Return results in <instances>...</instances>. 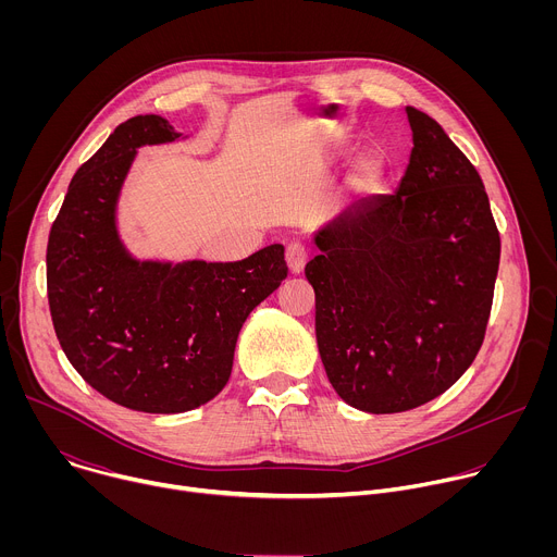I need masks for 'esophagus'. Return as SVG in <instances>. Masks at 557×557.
I'll return each instance as SVG.
<instances>
[{
    "label": "esophagus",
    "instance_id": "esophagus-1",
    "mask_svg": "<svg viewBox=\"0 0 557 557\" xmlns=\"http://www.w3.org/2000/svg\"><path fill=\"white\" fill-rule=\"evenodd\" d=\"M306 260H308V253H306V249L299 243H290L286 247V264H288L290 273L299 275L304 271V267H306Z\"/></svg>",
    "mask_w": 557,
    "mask_h": 557
}]
</instances>
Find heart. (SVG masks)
I'll list each match as a JSON object with an SVG mask.
<instances>
[{"instance_id": "1", "label": "heart", "mask_w": 557, "mask_h": 557, "mask_svg": "<svg viewBox=\"0 0 557 557\" xmlns=\"http://www.w3.org/2000/svg\"><path fill=\"white\" fill-rule=\"evenodd\" d=\"M385 176V163L379 153H361L348 176V183L359 194L374 191Z\"/></svg>"}]
</instances>
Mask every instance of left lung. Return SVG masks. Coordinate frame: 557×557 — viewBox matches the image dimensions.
Here are the masks:
<instances>
[{
  "mask_svg": "<svg viewBox=\"0 0 557 557\" xmlns=\"http://www.w3.org/2000/svg\"><path fill=\"white\" fill-rule=\"evenodd\" d=\"M394 196L363 198L312 235L304 273L329 381L370 414L419 408L479 355L492 312L500 235L485 185L425 112Z\"/></svg>",
  "mask_w": 557,
  "mask_h": 557,
  "instance_id": "1",
  "label": "left lung"
}]
</instances>
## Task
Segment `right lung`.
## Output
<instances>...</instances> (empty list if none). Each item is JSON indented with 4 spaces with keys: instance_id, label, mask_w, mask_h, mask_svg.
Instances as JSON below:
<instances>
[{
    "instance_id": "right-lung-1",
    "label": "right lung",
    "mask_w": 557,
    "mask_h": 557,
    "mask_svg": "<svg viewBox=\"0 0 557 557\" xmlns=\"http://www.w3.org/2000/svg\"><path fill=\"white\" fill-rule=\"evenodd\" d=\"M183 134L158 114L121 123L74 174L46 253L57 339L106 399L149 414L205 406L226 385L249 312L286 277L284 247L240 262L136 260L116 226L143 145Z\"/></svg>"
}]
</instances>
